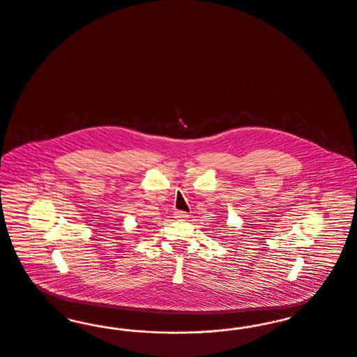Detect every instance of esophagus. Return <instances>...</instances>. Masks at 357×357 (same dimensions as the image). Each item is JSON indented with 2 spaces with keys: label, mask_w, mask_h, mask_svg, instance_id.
I'll return each mask as SVG.
<instances>
[{
  "label": "esophagus",
  "mask_w": 357,
  "mask_h": 357,
  "mask_svg": "<svg viewBox=\"0 0 357 357\" xmlns=\"http://www.w3.org/2000/svg\"><path fill=\"white\" fill-rule=\"evenodd\" d=\"M174 218L178 219V220H187L189 215H188L187 212H184V211H176L174 212Z\"/></svg>",
  "instance_id": "obj_1"
}]
</instances>
